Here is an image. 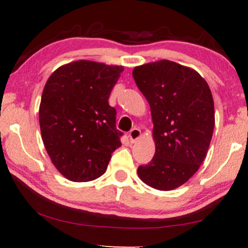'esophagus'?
Here are the masks:
<instances>
[{
	"label": "esophagus",
	"instance_id": "34e87169",
	"mask_svg": "<svg viewBox=\"0 0 248 248\" xmlns=\"http://www.w3.org/2000/svg\"><path fill=\"white\" fill-rule=\"evenodd\" d=\"M140 137H141V131L137 127L132 128V130L130 131V133H128V138H130L131 143H134V142L137 141Z\"/></svg>",
	"mask_w": 248,
	"mask_h": 248
}]
</instances>
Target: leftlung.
Segmentation results:
<instances>
[{"label":"left lung","instance_id":"obj_1","mask_svg":"<svg viewBox=\"0 0 248 248\" xmlns=\"http://www.w3.org/2000/svg\"><path fill=\"white\" fill-rule=\"evenodd\" d=\"M135 83L150 105L155 152L139 166L141 181L159 191L184 184L204 160L215 128V105L206 81L168 60L134 67Z\"/></svg>","mask_w":248,"mask_h":248}]
</instances>
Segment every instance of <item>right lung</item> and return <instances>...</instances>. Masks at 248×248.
Listing matches in <instances>:
<instances>
[{
	"label": "right lung",
	"mask_w": 248,
	"mask_h": 248,
	"mask_svg": "<svg viewBox=\"0 0 248 248\" xmlns=\"http://www.w3.org/2000/svg\"><path fill=\"white\" fill-rule=\"evenodd\" d=\"M123 66L80 60L54 71L44 88L39 125L53 165L72 182L106 171L123 135L108 98Z\"/></svg>",
	"instance_id": "add662e5"
}]
</instances>
